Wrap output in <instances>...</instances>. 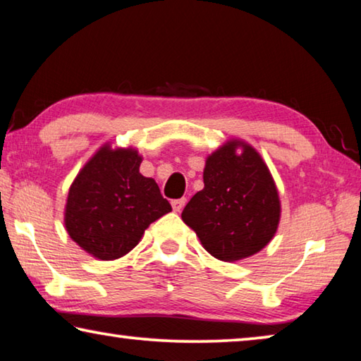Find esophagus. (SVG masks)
Listing matches in <instances>:
<instances>
[{
	"instance_id": "34e87169",
	"label": "esophagus",
	"mask_w": 361,
	"mask_h": 361,
	"mask_svg": "<svg viewBox=\"0 0 361 361\" xmlns=\"http://www.w3.org/2000/svg\"><path fill=\"white\" fill-rule=\"evenodd\" d=\"M185 205H186V199H185V197L172 200V209H173L175 212H181L183 207H185Z\"/></svg>"
}]
</instances>
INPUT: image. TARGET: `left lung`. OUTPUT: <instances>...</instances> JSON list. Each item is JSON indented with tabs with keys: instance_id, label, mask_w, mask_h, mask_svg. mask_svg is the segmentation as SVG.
<instances>
[{
	"instance_id": "obj_1",
	"label": "left lung",
	"mask_w": 361,
	"mask_h": 361,
	"mask_svg": "<svg viewBox=\"0 0 361 361\" xmlns=\"http://www.w3.org/2000/svg\"><path fill=\"white\" fill-rule=\"evenodd\" d=\"M181 218L221 261H239L264 248L277 231L280 200L258 152L232 140L209 156L204 189L192 195Z\"/></svg>"
}]
</instances>
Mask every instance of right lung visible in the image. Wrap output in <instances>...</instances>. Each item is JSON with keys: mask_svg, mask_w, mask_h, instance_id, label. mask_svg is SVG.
Returning a JSON list of instances; mask_svg holds the SVG:
<instances>
[{"mask_svg": "<svg viewBox=\"0 0 361 361\" xmlns=\"http://www.w3.org/2000/svg\"><path fill=\"white\" fill-rule=\"evenodd\" d=\"M135 149L97 152L73 181L65 207V228L95 258L118 259L142 239L145 229L172 212L157 183L140 173Z\"/></svg>", "mask_w": 361, "mask_h": 361, "instance_id": "right-lung-1", "label": "right lung"}]
</instances>
